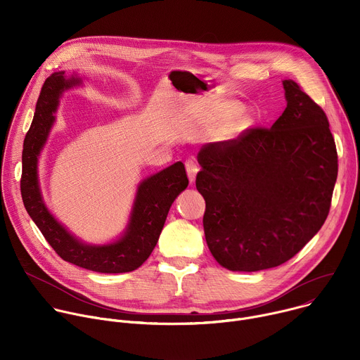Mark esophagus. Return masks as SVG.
Wrapping results in <instances>:
<instances>
[{"label":"esophagus","instance_id":"34e87169","mask_svg":"<svg viewBox=\"0 0 360 360\" xmlns=\"http://www.w3.org/2000/svg\"><path fill=\"white\" fill-rule=\"evenodd\" d=\"M185 167H186V172H188L189 181L193 182V181H195V176H196V174H198V171H199V167H198L196 161L188 160V161L185 162Z\"/></svg>","mask_w":360,"mask_h":360}]
</instances>
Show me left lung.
I'll list each match as a JSON object with an SVG mask.
<instances>
[{
    "label": "left lung",
    "instance_id": "1",
    "mask_svg": "<svg viewBox=\"0 0 360 360\" xmlns=\"http://www.w3.org/2000/svg\"><path fill=\"white\" fill-rule=\"evenodd\" d=\"M271 128L203 145L196 189L203 231L219 265L256 272L279 266L325 224L338 178V152L325 111L293 79Z\"/></svg>",
    "mask_w": 360,
    "mask_h": 360
}]
</instances>
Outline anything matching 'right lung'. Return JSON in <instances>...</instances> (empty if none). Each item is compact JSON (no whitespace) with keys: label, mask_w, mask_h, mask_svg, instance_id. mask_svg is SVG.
Instances as JSON below:
<instances>
[{"label":"right lung","mask_w":360,"mask_h":360,"mask_svg":"<svg viewBox=\"0 0 360 360\" xmlns=\"http://www.w3.org/2000/svg\"><path fill=\"white\" fill-rule=\"evenodd\" d=\"M64 71L48 77L41 88L32 124L24 139L21 195L27 212L46 242L70 264L99 274H124L139 268L155 248L167 215L175 198L189 181L182 162L145 179L136 192L131 221L125 235L111 245L89 246L81 243L48 212L41 199L37 161L49 128L54 122L60 94L78 84V78L65 79Z\"/></svg>","instance_id":"add662e5"}]
</instances>
